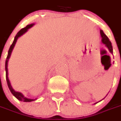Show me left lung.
Wrapping results in <instances>:
<instances>
[{
  "instance_id": "1",
  "label": "left lung",
  "mask_w": 121,
  "mask_h": 121,
  "mask_svg": "<svg viewBox=\"0 0 121 121\" xmlns=\"http://www.w3.org/2000/svg\"><path fill=\"white\" fill-rule=\"evenodd\" d=\"M100 35H101V37H102V42L104 44L105 46L108 48V50H109L110 52L112 54H113L112 46V44H111L110 41L109 39H108V38L106 36V35L104 33V31L102 30H100ZM102 100H103V99H102ZM100 101H101V100H100ZM98 102H96V103H98ZM96 103H95V104H96Z\"/></svg>"
}]
</instances>
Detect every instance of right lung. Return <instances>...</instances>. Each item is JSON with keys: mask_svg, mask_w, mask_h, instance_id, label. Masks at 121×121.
Listing matches in <instances>:
<instances>
[{"mask_svg": "<svg viewBox=\"0 0 121 121\" xmlns=\"http://www.w3.org/2000/svg\"><path fill=\"white\" fill-rule=\"evenodd\" d=\"M34 24H35V23H31V24H30V25H27V26H26V27H24V28L21 29V30L19 31L17 34V35H15V38H14L13 42V44H11V46H10V48H9V50L8 55H7V59H6V61H5L6 79H7V85H8V87H9V90H10L11 92L12 93V94L14 95L17 100H20V101H22V102H26L34 101V100H36V98H35V99H31V98H28L26 97V96L23 95L22 93L19 92V91H15L14 89H13V88L11 84V82H10V80H9V77H8V74H9V73H8V63H9V58H10V57H11L12 51H13V48H14L15 46V44H16L17 41V40H18V38H19V37H21L22 35H23L25 33H26L30 28H31V27H33V26H34Z\"/></svg>", "mask_w": 121, "mask_h": 121, "instance_id": "obj_1", "label": "right lung"}]
</instances>
